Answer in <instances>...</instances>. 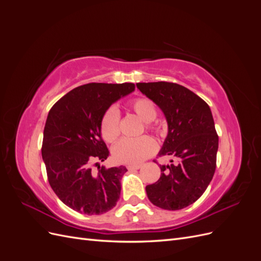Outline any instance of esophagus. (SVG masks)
I'll list each match as a JSON object with an SVG mask.
<instances>
[{
  "label": "esophagus",
  "mask_w": 261,
  "mask_h": 261,
  "mask_svg": "<svg viewBox=\"0 0 261 261\" xmlns=\"http://www.w3.org/2000/svg\"><path fill=\"white\" fill-rule=\"evenodd\" d=\"M140 167H141L140 164H128L126 168H127V170H129V171H133V170L140 169Z\"/></svg>",
  "instance_id": "34e87169"
}]
</instances>
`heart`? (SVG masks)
<instances>
[{"label":"heart","instance_id":"1","mask_svg":"<svg viewBox=\"0 0 261 261\" xmlns=\"http://www.w3.org/2000/svg\"><path fill=\"white\" fill-rule=\"evenodd\" d=\"M130 108L141 120L147 122V128L149 130L156 132L158 128L151 123L156 116V108L151 100L143 97L134 99L130 102ZM100 130L107 143H114L120 136V112L116 108H109L102 115ZM155 150V141L149 136L123 138L113 148V155L114 159L120 163L136 164L153 154Z\"/></svg>","mask_w":261,"mask_h":261}]
</instances>
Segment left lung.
Masks as SVG:
<instances>
[{
  "instance_id": "obj_1",
  "label": "left lung",
  "mask_w": 261,
  "mask_h": 261,
  "mask_svg": "<svg viewBox=\"0 0 261 261\" xmlns=\"http://www.w3.org/2000/svg\"><path fill=\"white\" fill-rule=\"evenodd\" d=\"M136 86L167 118L168 136L159 156L176 159L175 163L171 160L170 165H160V178L146 186L148 198L165 210L186 208L204 193L216 171L219 137L211 110L200 97L178 84Z\"/></svg>"
}]
</instances>
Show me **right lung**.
Returning <instances> with one entry per match:
<instances>
[{
	"mask_svg": "<svg viewBox=\"0 0 261 261\" xmlns=\"http://www.w3.org/2000/svg\"><path fill=\"white\" fill-rule=\"evenodd\" d=\"M134 90L132 83L83 85L62 97L46 117L41 152L48 180L61 201L77 212L102 215L120 199L127 169L99 165L110 153L100 123L112 103Z\"/></svg>",
	"mask_w": 261,
	"mask_h": 261,
	"instance_id": "1",
	"label": "right lung"
}]
</instances>
